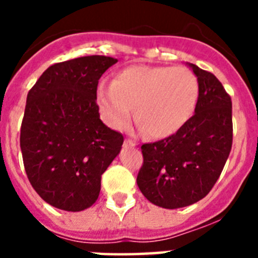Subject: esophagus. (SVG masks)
I'll return each mask as SVG.
<instances>
[{
	"label": "esophagus",
	"mask_w": 258,
	"mask_h": 258,
	"mask_svg": "<svg viewBox=\"0 0 258 258\" xmlns=\"http://www.w3.org/2000/svg\"><path fill=\"white\" fill-rule=\"evenodd\" d=\"M125 145L129 146V147H136L137 143L134 142V141H132V140H125Z\"/></svg>",
	"instance_id": "1"
}]
</instances>
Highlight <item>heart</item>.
Segmentation results:
<instances>
[{
    "label": "heart",
    "mask_w": 258,
    "mask_h": 258,
    "mask_svg": "<svg viewBox=\"0 0 258 258\" xmlns=\"http://www.w3.org/2000/svg\"><path fill=\"white\" fill-rule=\"evenodd\" d=\"M199 84L186 67L136 64L118 71L112 83L98 84L97 103L104 121L122 129L133 113L150 138L173 136L192 115Z\"/></svg>",
    "instance_id": "obj_1"
}]
</instances>
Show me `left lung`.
Segmentation results:
<instances>
[{"instance_id":"left-lung-1","label":"left lung","mask_w":258,"mask_h":258,"mask_svg":"<svg viewBox=\"0 0 258 258\" xmlns=\"http://www.w3.org/2000/svg\"><path fill=\"white\" fill-rule=\"evenodd\" d=\"M198 77L195 113L173 136L142 145L137 184L147 200L175 209L199 202L217 182L232 146L231 98L213 74L190 64Z\"/></svg>"}]
</instances>
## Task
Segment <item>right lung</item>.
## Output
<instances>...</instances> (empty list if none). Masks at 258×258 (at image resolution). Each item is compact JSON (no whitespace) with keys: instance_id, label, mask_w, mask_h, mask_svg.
Wrapping results in <instances>:
<instances>
[{"instance_id":"add662e5","label":"right lung","mask_w":258,"mask_h":258,"mask_svg":"<svg viewBox=\"0 0 258 258\" xmlns=\"http://www.w3.org/2000/svg\"><path fill=\"white\" fill-rule=\"evenodd\" d=\"M117 59L89 55L50 66L32 86L20 127V149L32 187L68 212L92 207L104 170L124 137L99 118L98 81Z\"/></svg>"}]
</instances>
